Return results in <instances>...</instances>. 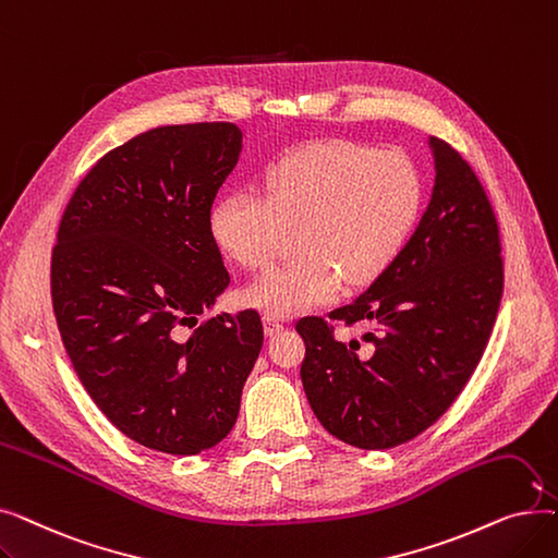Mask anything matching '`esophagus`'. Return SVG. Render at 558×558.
<instances>
[{"mask_svg":"<svg viewBox=\"0 0 558 558\" xmlns=\"http://www.w3.org/2000/svg\"><path fill=\"white\" fill-rule=\"evenodd\" d=\"M262 324H264V335H267V337H274V335H278L284 328L280 320L276 316H271V314H264L262 316Z\"/></svg>","mask_w":558,"mask_h":558,"instance_id":"obj_1","label":"esophagus"}]
</instances>
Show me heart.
I'll return each instance as SVG.
<instances>
[{
	"label": "heart",
	"instance_id": "b5f03b06",
	"mask_svg": "<svg viewBox=\"0 0 558 558\" xmlns=\"http://www.w3.org/2000/svg\"><path fill=\"white\" fill-rule=\"evenodd\" d=\"M425 187L398 151L328 140L280 158L262 175V194L221 196L210 215L217 248L246 271H264L299 232V257L244 291L271 316H296L343 289L383 278L416 230Z\"/></svg>",
	"mask_w": 558,
	"mask_h": 558
}]
</instances>
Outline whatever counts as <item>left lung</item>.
Returning a JSON list of instances; mask_svg holds the SVG:
<instances>
[{
    "instance_id": "8db88e82",
    "label": "left lung",
    "mask_w": 558,
    "mask_h": 558,
    "mask_svg": "<svg viewBox=\"0 0 558 558\" xmlns=\"http://www.w3.org/2000/svg\"><path fill=\"white\" fill-rule=\"evenodd\" d=\"M434 187L393 267L350 305L345 326H375L339 341L330 320L305 316L303 389L314 416L339 441L387 450L446 414L471 379L502 299L500 230L488 196L450 144L429 137Z\"/></svg>"
}]
</instances>
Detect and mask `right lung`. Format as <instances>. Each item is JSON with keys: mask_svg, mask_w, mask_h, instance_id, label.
I'll use <instances>...</instances> for the list:
<instances>
[{"mask_svg": "<svg viewBox=\"0 0 558 558\" xmlns=\"http://www.w3.org/2000/svg\"><path fill=\"white\" fill-rule=\"evenodd\" d=\"M240 154L230 122L146 131L85 173L58 226L51 303L72 366L158 452L223 441L264 341L255 310L201 318L230 284L210 210Z\"/></svg>", "mask_w": 558, "mask_h": 558, "instance_id": "right-lung-1", "label": "right lung"}]
</instances>
